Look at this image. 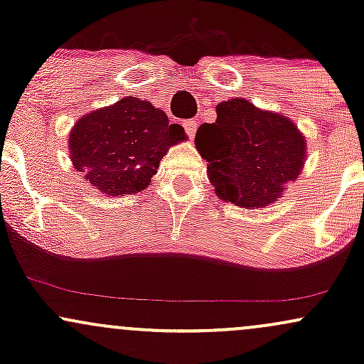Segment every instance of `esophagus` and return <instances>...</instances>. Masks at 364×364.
<instances>
[{
	"instance_id": "obj_1",
	"label": "esophagus",
	"mask_w": 364,
	"mask_h": 364,
	"mask_svg": "<svg viewBox=\"0 0 364 364\" xmlns=\"http://www.w3.org/2000/svg\"><path fill=\"white\" fill-rule=\"evenodd\" d=\"M183 127L186 129V135L190 136V140L195 136V132H196V121L195 119H185L183 121Z\"/></svg>"
}]
</instances>
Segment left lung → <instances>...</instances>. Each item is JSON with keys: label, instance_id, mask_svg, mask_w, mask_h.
Here are the masks:
<instances>
[{"label": "left lung", "instance_id": "8db88e82", "mask_svg": "<svg viewBox=\"0 0 364 364\" xmlns=\"http://www.w3.org/2000/svg\"><path fill=\"white\" fill-rule=\"evenodd\" d=\"M195 145L208 162L217 196L240 207H265L281 196L304 164L306 144L286 116L262 111L246 99L217 106L215 123H203Z\"/></svg>", "mask_w": 364, "mask_h": 364}]
</instances>
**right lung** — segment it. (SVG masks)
<instances>
[{"mask_svg": "<svg viewBox=\"0 0 364 364\" xmlns=\"http://www.w3.org/2000/svg\"><path fill=\"white\" fill-rule=\"evenodd\" d=\"M181 124L147 101L124 97L89 112L70 133L75 169L102 193L133 195L150 185L171 145L185 140Z\"/></svg>", "mask_w": 364, "mask_h": 364, "instance_id": "add662e5", "label": "right lung"}]
</instances>
